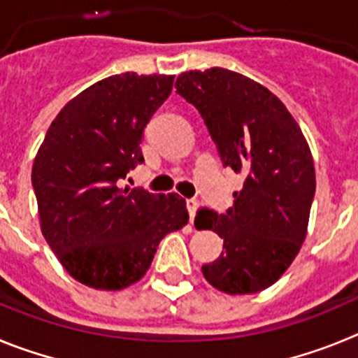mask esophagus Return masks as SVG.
<instances>
[{
    "mask_svg": "<svg viewBox=\"0 0 358 358\" xmlns=\"http://www.w3.org/2000/svg\"><path fill=\"white\" fill-rule=\"evenodd\" d=\"M186 208H188L189 220H194L195 213H197V210H199V201H197V199H186Z\"/></svg>",
    "mask_w": 358,
    "mask_h": 358,
    "instance_id": "obj_1",
    "label": "esophagus"
}]
</instances>
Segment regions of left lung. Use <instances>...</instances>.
Returning a JSON list of instances; mask_svg holds the SVG:
<instances>
[{
	"mask_svg": "<svg viewBox=\"0 0 358 358\" xmlns=\"http://www.w3.org/2000/svg\"><path fill=\"white\" fill-rule=\"evenodd\" d=\"M176 90L201 113L224 166L245 177L226 213L195 217L197 229H213L226 249L202 274L220 292H260L280 280L306 236L315 194L308 143L280 98L240 73L186 71Z\"/></svg>",
	"mask_w": 358,
	"mask_h": 358,
	"instance_id": "left-lung-1",
	"label": "left lung"
}]
</instances>
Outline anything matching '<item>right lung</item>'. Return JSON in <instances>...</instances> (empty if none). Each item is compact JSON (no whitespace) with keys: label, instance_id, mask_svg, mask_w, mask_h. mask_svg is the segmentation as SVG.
<instances>
[{"label":"right lung","instance_id":"right-lung-1","mask_svg":"<svg viewBox=\"0 0 358 358\" xmlns=\"http://www.w3.org/2000/svg\"><path fill=\"white\" fill-rule=\"evenodd\" d=\"M173 75H113L69 100L31 166L41 231L62 267L96 290L145 276L164 235L188 224L177 194L120 188L143 163L141 138Z\"/></svg>","mask_w":358,"mask_h":358}]
</instances>
